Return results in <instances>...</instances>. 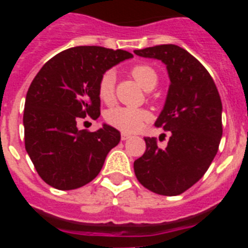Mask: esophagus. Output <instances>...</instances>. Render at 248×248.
Instances as JSON below:
<instances>
[{
    "label": "esophagus",
    "instance_id": "obj_1",
    "mask_svg": "<svg viewBox=\"0 0 248 248\" xmlns=\"http://www.w3.org/2000/svg\"><path fill=\"white\" fill-rule=\"evenodd\" d=\"M131 135L130 134H126V133H122V140H128L130 139Z\"/></svg>",
    "mask_w": 248,
    "mask_h": 248
}]
</instances>
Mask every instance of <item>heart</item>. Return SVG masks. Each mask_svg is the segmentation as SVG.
<instances>
[{"label":"heart","instance_id":"b5f03b06","mask_svg":"<svg viewBox=\"0 0 248 248\" xmlns=\"http://www.w3.org/2000/svg\"><path fill=\"white\" fill-rule=\"evenodd\" d=\"M131 77L145 91L154 89L157 84V74L153 67L148 64H138L130 69ZM115 74L113 71L105 72L98 82V95L104 103H110L114 98ZM149 118V114L143 109L117 107L105 113V120L109 125L119 129L124 133H135Z\"/></svg>","mask_w":248,"mask_h":248}]
</instances>
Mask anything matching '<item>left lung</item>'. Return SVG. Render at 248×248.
I'll list each match as a JSON object with an SVG mask.
<instances>
[{"instance_id":"left-lung-1","label":"left lung","mask_w":248,"mask_h":248,"mask_svg":"<svg viewBox=\"0 0 248 248\" xmlns=\"http://www.w3.org/2000/svg\"><path fill=\"white\" fill-rule=\"evenodd\" d=\"M137 56L161 61L170 79L165 104L155 126L170 131L168 146L145 138L146 150L134 161L139 183L150 191L176 196L203 176L222 137V103L214 79L184 48L161 45L134 50Z\"/></svg>"}]
</instances>
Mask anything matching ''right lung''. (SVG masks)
Masks as SVG:
<instances>
[{
	"mask_svg": "<svg viewBox=\"0 0 248 248\" xmlns=\"http://www.w3.org/2000/svg\"><path fill=\"white\" fill-rule=\"evenodd\" d=\"M133 58L123 49L79 46L49 59L31 83L26 95L25 146L43 181L58 190L91 183L103 168L120 133L108 124L79 130L87 115H100L98 82L118 63Z\"/></svg>",
	"mask_w": 248,
	"mask_h": 248,
	"instance_id": "obj_1",
	"label": "right lung"
}]
</instances>
